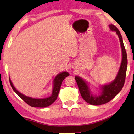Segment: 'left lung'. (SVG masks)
Segmentation results:
<instances>
[{
  "mask_svg": "<svg viewBox=\"0 0 134 134\" xmlns=\"http://www.w3.org/2000/svg\"><path fill=\"white\" fill-rule=\"evenodd\" d=\"M109 26L111 32H116L120 40L121 48L122 59L116 77L110 83L99 86V93L97 94L92 91L90 83L83 79L81 77L75 76V79L77 83L79 90L82 98L87 103L93 105H100L110 101L120 92L125 81L127 66V58L123 40L120 31L114 25L110 24Z\"/></svg>",
  "mask_w": 134,
  "mask_h": 134,
  "instance_id": "left-lung-1",
  "label": "left lung"
}]
</instances>
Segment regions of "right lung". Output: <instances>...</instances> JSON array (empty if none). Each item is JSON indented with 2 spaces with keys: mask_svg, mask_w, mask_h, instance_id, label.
<instances>
[{
  "mask_svg": "<svg viewBox=\"0 0 134 134\" xmlns=\"http://www.w3.org/2000/svg\"><path fill=\"white\" fill-rule=\"evenodd\" d=\"M69 74L66 71H64L58 73V74L55 76L53 80V87L52 90V94L49 97L44 98H34L32 97H29L23 94V93H20L18 90L14 87V86L13 84L12 80L10 77V83L11 84L13 90L14 92L23 99L24 101L26 102L29 105L32 106L34 107H46L48 106L51 105V104L55 101L57 98L58 93L61 87V85L63 80L65 79V77L67 76H69Z\"/></svg>",
  "mask_w": 134,
  "mask_h": 134,
  "instance_id": "1",
  "label": "right lung"
}]
</instances>
